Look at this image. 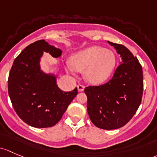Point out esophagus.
Instances as JSON below:
<instances>
[{
	"mask_svg": "<svg viewBox=\"0 0 157 157\" xmlns=\"http://www.w3.org/2000/svg\"><path fill=\"white\" fill-rule=\"evenodd\" d=\"M84 88H85V86H84L83 85H82V84H79V85H77V90H78V91L83 92L84 90Z\"/></svg>",
	"mask_w": 157,
	"mask_h": 157,
	"instance_id": "1",
	"label": "esophagus"
}]
</instances>
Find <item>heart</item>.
<instances>
[{
    "mask_svg": "<svg viewBox=\"0 0 157 157\" xmlns=\"http://www.w3.org/2000/svg\"><path fill=\"white\" fill-rule=\"evenodd\" d=\"M71 69L83 72L86 80L99 84L107 80L116 65L113 51L98 46H92L74 54L71 57Z\"/></svg>",
    "mask_w": 157,
    "mask_h": 157,
    "instance_id": "obj_1",
    "label": "heart"
}]
</instances>
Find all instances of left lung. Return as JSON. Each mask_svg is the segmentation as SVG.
I'll use <instances>...</instances> for the list:
<instances>
[{
	"label": "left lung",
	"mask_w": 157,
	"mask_h": 157,
	"mask_svg": "<svg viewBox=\"0 0 157 157\" xmlns=\"http://www.w3.org/2000/svg\"><path fill=\"white\" fill-rule=\"evenodd\" d=\"M121 58L111 80L86 87L87 111L92 123L102 129L119 128L133 117L142 98V67L136 56L122 44L109 42Z\"/></svg>",
	"instance_id": "left-lung-1"
}]
</instances>
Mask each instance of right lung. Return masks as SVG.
I'll return each instance as SVG.
<instances>
[{"label":"right lung","instance_id":"right-lung-1","mask_svg":"<svg viewBox=\"0 0 157 157\" xmlns=\"http://www.w3.org/2000/svg\"><path fill=\"white\" fill-rule=\"evenodd\" d=\"M44 52L59 57L62 50L40 40L28 46L15 59L8 77V93L15 111L23 121L35 128L55 126L77 95L76 87L64 92L55 76L40 69Z\"/></svg>","mask_w":157,"mask_h":157}]
</instances>
